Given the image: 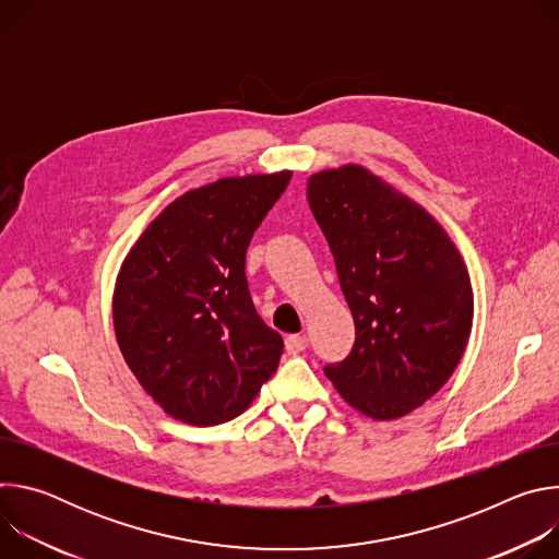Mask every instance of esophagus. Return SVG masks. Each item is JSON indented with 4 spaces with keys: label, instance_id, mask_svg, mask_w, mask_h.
Segmentation results:
<instances>
[{
    "label": "esophagus",
    "instance_id": "esophagus-1",
    "mask_svg": "<svg viewBox=\"0 0 559 559\" xmlns=\"http://www.w3.org/2000/svg\"><path fill=\"white\" fill-rule=\"evenodd\" d=\"M285 349H287V354L296 356V354H300V352H305V349H307V338H305V336H300V334L287 336V338H285Z\"/></svg>",
    "mask_w": 559,
    "mask_h": 559
}]
</instances>
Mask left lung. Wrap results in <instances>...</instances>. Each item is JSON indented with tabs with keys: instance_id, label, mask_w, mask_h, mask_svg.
<instances>
[{
	"instance_id": "obj_1",
	"label": "left lung",
	"mask_w": 559,
	"mask_h": 559,
	"mask_svg": "<svg viewBox=\"0 0 559 559\" xmlns=\"http://www.w3.org/2000/svg\"><path fill=\"white\" fill-rule=\"evenodd\" d=\"M307 199L356 325L349 356L325 376L373 420L407 416L451 378L468 343L464 261L425 207L362 166L311 175Z\"/></svg>"
}]
</instances>
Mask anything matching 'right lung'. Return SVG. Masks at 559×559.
I'll use <instances>...</instances> for the list:
<instances>
[{"label": "right lung", "mask_w": 559, "mask_h": 559, "mask_svg": "<svg viewBox=\"0 0 559 559\" xmlns=\"http://www.w3.org/2000/svg\"><path fill=\"white\" fill-rule=\"evenodd\" d=\"M289 179V170L229 177L186 192L119 270V349L152 401L181 423L241 416L278 367L283 338L254 309L246 254Z\"/></svg>", "instance_id": "right-lung-1"}]
</instances>
